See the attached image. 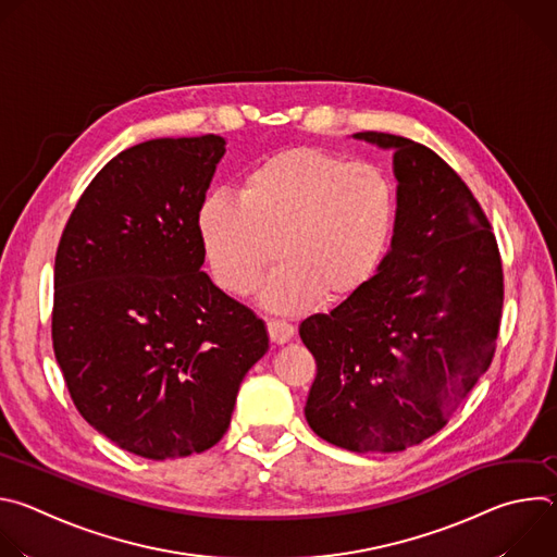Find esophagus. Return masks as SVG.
Segmentation results:
<instances>
[{
  "label": "esophagus",
  "mask_w": 557,
  "mask_h": 557,
  "mask_svg": "<svg viewBox=\"0 0 557 557\" xmlns=\"http://www.w3.org/2000/svg\"><path fill=\"white\" fill-rule=\"evenodd\" d=\"M267 326H269V337H271V342L277 344V346L290 342L293 335H295V329H293L288 322H284V320H269Z\"/></svg>",
  "instance_id": "34e87169"
}]
</instances>
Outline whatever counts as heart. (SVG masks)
<instances>
[{
	"label": "heart",
	"instance_id": "b5f03b06",
	"mask_svg": "<svg viewBox=\"0 0 557 557\" xmlns=\"http://www.w3.org/2000/svg\"><path fill=\"white\" fill-rule=\"evenodd\" d=\"M394 220V185L379 168L320 147L260 158L235 194L213 189L196 211L202 251L228 293L253 295L277 253L262 290L275 312L359 290L385 258Z\"/></svg>",
	"mask_w": 557,
	"mask_h": 557
}]
</instances>
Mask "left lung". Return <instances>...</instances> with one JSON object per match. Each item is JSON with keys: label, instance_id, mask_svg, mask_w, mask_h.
Here are the masks:
<instances>
[{"label": "left lung", "instance_id": "left-lung-1", "mask_svg": "<svg viewBox=\"0 0 557 557\" xmlns=\"http://www.w3.org/2000/svg\"><path fill=\"white\" fill-rule=\"evenodd\" d=\"M352 138L394 151V233L376 275L299 326L317 363L304 414L337 447L404 451L443 430L487 372L503 264L481 205L438 153L383 132Z\"/></svg>", "mask_w": 557, "mask_h": 557}]
</instances>
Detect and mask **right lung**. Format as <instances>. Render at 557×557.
I'll return each instance as SVG.
<instances>
[{"mask_svg":"<svg viewBox=\"0 0 557 557\" xmlns=\"http://www.w3.org/2000/svg\"><path fill=\"white\" fill-rule=\"evenodd\" d=\"M226 140L134 145L78 198L54 258L52 346L76 410L136 456L213 447L264 322L200 271L196 211Z\"/></svg>","mask_w":557,"mask_h":557,"instance_id":"right-lung-1","label":"right lung"}]
</instances>
